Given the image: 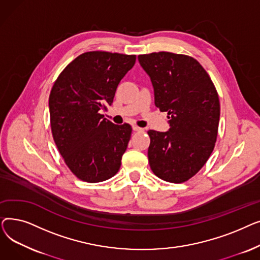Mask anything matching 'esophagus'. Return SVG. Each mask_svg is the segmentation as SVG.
Returning <instances> with one entry per match:
<instances>
[{
    "label": "esophagus",
    "mask_w": 260,
    "mask_h": 260,
    "mask_svg": "<svg viewBox=\"0 0 260 260\" xmlns=\"http://www.w3.org/2000/svg\"><path fill=\"white\" fill-rule=\"evenodd\" d=\"M133 131H134V132H143L144 129L141 128V127H139V126H137V125H134V126H133Z\"/></svg>",
    "instance_id": "34e87169"
}]
</instances>
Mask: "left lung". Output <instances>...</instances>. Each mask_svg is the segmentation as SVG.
Here are the masks:
<instances>
[{
    "mask_svg": "<svg viewBox=\"0 0 260 260\" xmlns=\"http://www.w3.org/2000/svg\"><path fill=\"white\" fill-rule=\"evenodd\" d=\"M152 80L155 105L167 112L170 129L148 131V162L160 179L181 183L210 158L218 135L220 103L207 71L186 54L159 51L139 54Z\"/></svg>",
    "mask_w": 260,
    "mask_h": 260,
    "instance_id": "8db88e82",
    "label": "left lung"
}]
</instances>
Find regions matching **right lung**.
<instances>
[{
    "label": "right lung",
    "mask_w": 260,
    "mask_h": 260,
    "mask_svg": "<svg viewBox=\"0 0 260 260\" xmlns=\"http://www.w3.org/2000/svg\"><path fill=\"white\" fill-rule=\"evenodd\" d=\"M135 54L87 51L68 64L49 94L50 127L66 166L82 181L115 176L132 135L127 123L103 119L120 81L134 66Z\"/></svg>",
    "instance_id": "1"
}]
</instances>
